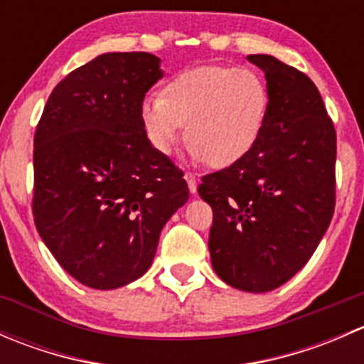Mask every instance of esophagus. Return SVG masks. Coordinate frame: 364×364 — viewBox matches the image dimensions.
Returning a JSON list of instances; mask_svg holds the SVG:
<instances>
[{
	"label": "esophagus",
	"mask_w": 364,
	"mask_h": 364,
	"mask_svg": "<svg viewBox=\"0 0 364 364\" xmlns=\"http://www.w3.org/2000/svg\"><path fill=\"white\" fill-rule=\"evenodd\" d=\"M185 179H186V183H188L190 192L196 193L197 192V178H196V174H193V172H190V171H186L185 172Z\"/></svg>",
	"instance_id": "obj_1"
}]
</instances>
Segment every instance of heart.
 <instances>
[{
	"label": "heart",
	"instance_id": "1",
	"mask_svg": "<svg viewBox=\"0 0 364 364\" xmlns=\"http://www.w3.org/2000/svg\"><path fill=\"white\" fill-rule=\"evenodd\" d=\"M269 111V91L252 68L197 67L172 77L161 97L141 104L146 137L161 155H171L188 135L197 161L223 168L250 153Z\"/></svg>",
	"mask_w": 364,
	"mask_h": 364
}]
</instances>
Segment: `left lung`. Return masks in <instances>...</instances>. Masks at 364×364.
I'll list each match as a JSON object with an SVG mask.
<instances>
[{"instance_id": "1", "label": "left lung", "mask_w": 364, "mask_h": 364, "mask_svg": "<svg viewBox=\"0 0 364 364\" xmlns=\"http://www.w3.org/2000/svg\"><path fill=\"white\" fill-rule=\"evenodd\" d=\"M267 80L269 111L245 159L203 178L213 209L215 273L247 292L280 287L310 260L335 213L336 130L314 80L250 54Z\"/></svg>"}]
</instances>
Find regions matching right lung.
I'll return each mask as SVG.
<instances>
[{
	"label": "right lung",
	"instance_id": "add662e5",
	"mask_svg": "<svg viewBox=\"0 0 364 364\" xmlns=\"http://www.w3.org/2000/svg\"><path fill=\"white\" fill-rule=\"evenodd\" d=\"M149 53H107L50 93L33 148V218L54 259L91 289L149 269L160 230L188 200L183 171L146 137L141 104L161 77Z\"/></svg>",
	"mask_w": 364,
	"mask_h": 364
}]
</instances>
